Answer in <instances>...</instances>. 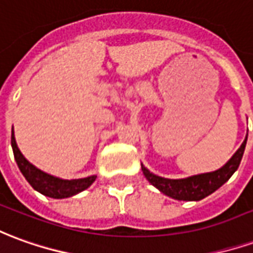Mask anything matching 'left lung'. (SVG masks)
I'll return each mask as SVG.
<instances>
[{
  "label": "left lung",
  "instance_id": "8db88e82",
  "mask_svg": "<svg viewBox=\"0 0 253 253\" xmlns=\"http://www.w3.org/2000/svg\"><path fill=\"white\" fill-rule=\"evenodd\" d=\"M245 145H247V138L244 139L241 146L238 148V151L233 155L230 160L222 169L212 171V172L189 176L185 179H167V178L157 176L149 172L144 166H142V172L145 178L151 182L155 188L169 197L175 200L199 201L213 193L234 174V171L238 169L240 162L243 159Z\"/></svg>",
  "mask_w": 253,
  "mask_h": 253
}]
</instances>
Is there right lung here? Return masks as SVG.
<instances>
[{
	"mask_svg": "<svg viewBox=\"0 0 253 253\" xmlns=\"http://www.w3.org/2000/svg\"><path fill=\"white\" fill-rule=\"evenodd\" d=\"M10 144H12V149H13V156H15L17 167L22 171L24 178L27 182L33 186V188L40 192V193L45 194L47 197H53V199H65V197H71L74 194L82 192L84 189H87L96 181V175L87 176V178H81V179H60L56 176H52L41 171L33 164L27 162L22 152L19 151L17 145H16L15 135L12 132L10 137Z\"/></svg>",
	"mask_w": 253,
	"mask_h": 253,
	"instance_id": "right-lung-1",
	"label": "right lung"
}]
</instances>
